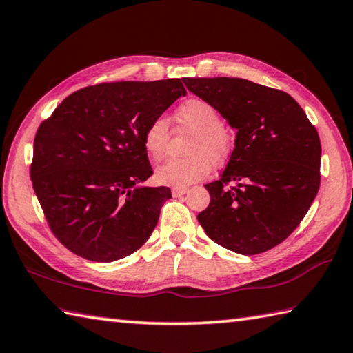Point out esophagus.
<instances>
[{
  "label": "esophagus",
  "mask_w": 353,
  "mask_h": 353,
  "mask_svg": "<svg viewBox=\"0 0 353 353\" xmlns=\"http://www.w3.org/2000/svg\"><path fill=\"white\" fill-rule=\"evenodd\" d=\"M189 192V189L188 188H174L172 189V195L174 196H183V195H185Z\"/></svg>",
  "instance_id": "1"
}]
</instances>
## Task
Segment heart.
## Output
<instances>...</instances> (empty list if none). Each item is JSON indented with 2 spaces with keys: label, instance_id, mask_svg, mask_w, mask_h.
I'll return each instance as SVG.
<instances>
[{
  "label": "heart",
  "instance_id": "b5f03b06",
  "mask_svg": "<svg viewBox=\"0 0 353 353\" xmlns=\"http://www.w3.org/2000/svg\"><path fill=\"white\" fill-rule=\"evenodd\" d=\"M175 129L192 132L184 148L188 157L169 159L159 165L155 174L158 183L183 188L208 176L212 164L219 168L229 159L232 138L214 104L199 98L179 104L175 110ZM170 135L168 119L163 117L154 118L145 125L143 145L154 161L168 154Z\"/></svg>",
  "mask_w": 353,
  "mask_h": 353
}]
</instances>
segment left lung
Returning a JSON list of instances; mask_svg holds the SVG:
<instances>
[{
    "instance_id": "1",
    "label": "left lung",
    "mask_w": 353,
    "mask_h": 353,
    "mask_svg": "<svg viewBox=\"0 0 353 353\" xmlns=\"http://www.w3.org/2000/svg\"><path fill=\"white\" fill-rule=\"evenodd\" d=\"M236 129L221 178L205 184L198 221L208 236L241 255L283 243L320 189L321 143L301 105L283 90L243 78H183Z\"/></svg>"
}]
</instances>
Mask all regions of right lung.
Listing matches in <instances>:
<instances>
[{"mask_svg": "<svg viewBox=\"0 0 353 353\" xmlns=\"http://www.w3.org/2000/svg\"><path fill=\"white\" fill-rule=\"evenodd\" d=\"M184 95L178 78L101 83L73 92L39 124L30 178L64 248L110 263L148 241L172 194L141 185L154 174L143 132Z\"/></svg>", "mask_w": 353, "mask_h": 353, "instance_id": "add662e5", "label": "right lung"}]
</instances>
